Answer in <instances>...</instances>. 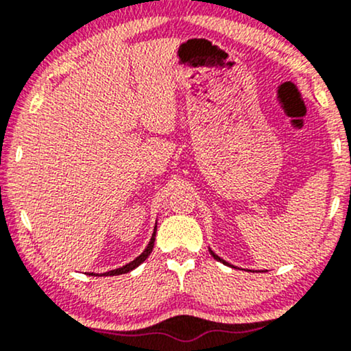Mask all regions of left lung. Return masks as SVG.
<instances>
[{"mask_svg": "<svg viewBox=\"0 0 351 351\" xmlns=\"http://www.w3.org/2000/svg\"><path fill=\"white\" fill-rule=\"evenodd\" d=\"M211 254H213V257H215V259H216V261H219V263H223V264H226V265H229V264L226 263V261H223V259H221V257H219V256H216V254H215V252H213V251H211Z\"/></svg>", "mask_w": 351, "mask_h": 351, "instance_id": "obj_1", "label": "left lung"}]
</instances>
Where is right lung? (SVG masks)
Here are the masks:
<instances>
[{"label":"right lung","mask_w":351,"mask_h":351,"mask_svg":"<svg viewBox=\"0 0 351 351\" xmlns=\"http://www.w3.org/2000/svg\"><path fill=\"white\" fill-rule=\"evenodd\" d=\"M155 232H156V228H155V231H153V236H152L150 243H148V245H147V249H145V251L140 254V256L136 257L135 261H132L130 264L123 265V267H119V269H114V271H110V272H106V274H104V276H120V274H127V272H130L132 269L138 267V265L142 264L148 256H150V252H152V249H153V244H155Z\"/></svg>","instance_id":"obj_1"}]
</instances>
